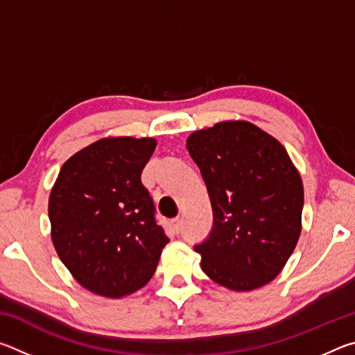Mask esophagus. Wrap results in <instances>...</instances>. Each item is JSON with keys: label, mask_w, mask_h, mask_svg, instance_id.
<instances>
[{"label": "esophagus", "mask_w": 355, "mask_h": 355, "mask_svg": "<svg viewBox=\"0 0 355 355\" xmlns=\"http://www.w3.org/2000/svg\"><path fill=\"white\" fill-rule=\"evenodd\" d=\"M171 225H172L173 232H175V233H180V232H182V219H180V218L172 219V220H171Z\"/></svg>", "instance_id": "esophagus-1"}]
</instances>
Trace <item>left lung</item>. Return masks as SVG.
Listing matches in <instances>:
<instances>
[{"label": "left lung", "instance_id": "8db88e82", "mask_svg": "<svg viewBox=\"0 0 355 355\" xmlns=\"http://www.w3.org/2000/svg\"><path fill=\"white\" fill-rule=\"evenodd\" d=\"M213 207L194 249L216 284L250 291L280 274L300 235L304 186L284 146L250 122H219L186 141Z\"/></svg>", "mask_w": 355, "mask_h": 355}]
</instances>
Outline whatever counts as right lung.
<instances>
[{
    "label": "right lung",
    "instance_id": "1",
    "mask_svg": "<svg viewBox=\"0 0 355 355\" xmlns=\"http://www.w3.org/2000/svg\"><path fill=\"white\" fill-rule=\"evenodd\" d=\"M155 147L152 137L100 139L65 161L51 189L48 216L58 255L78 284L100 296L139 290L169 243L141 182Z\"/></svg>",
    "mask_w": 355,
    "mask_h": 355
}]
</instances>
